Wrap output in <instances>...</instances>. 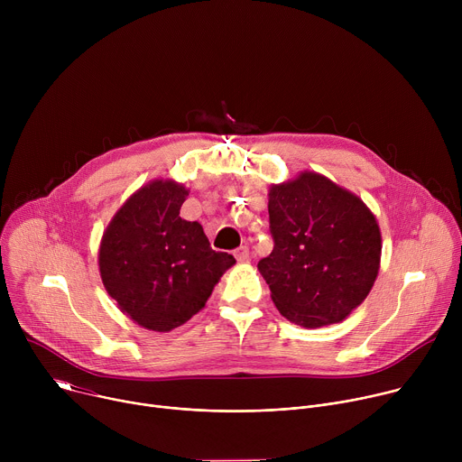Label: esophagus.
I'll return each instance as SVG.
<instances>
[{"instance_id": "34e87169", "label": "esophagus", "mask_w": 462, "mask_h": 462, "mask_svg": "<svg viewBox=\"0 0 462 462\" xmlns=\"http://www.w3.org/2000/svg\"><path fill=\"white\" fill-rule=\"evenodd\" d=\"M248 254H250L248 246H239V248H236V250H234V255H236V259H237L239 263L246 261V259H248Z\"/></svg>"}]
</instances>
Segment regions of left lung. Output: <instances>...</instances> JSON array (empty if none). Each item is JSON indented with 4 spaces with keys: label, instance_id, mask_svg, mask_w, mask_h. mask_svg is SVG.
Returning <instances> with one entry per match:
<instances>
[{
    "label": "left lung",
    "instance_id": "obj_1",
    "mask_svg": "<svg viewBox=\"0 0 462 462\" xmlns=\"http://www.w3.org/2000/svg\"><path fill=\"white\" fill-rule=\"evenodd\" d=\"M269 217L274 250L257 271L278 310L305 328L346 319L378 276L382 236L373 212L325 175L301 171L271 186Z\"/></svg>",
    "mask_w": 462,
    "mask_h": 462
}]
</instances>
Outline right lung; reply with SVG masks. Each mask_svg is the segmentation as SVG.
<instances>
[{
    "label": "right lung",
    "mask_w": 462,
    "mask_h": 462,
    "mask_svg": "<svg viewBox=\"0 0 462 462\" xmlns=\"http://www.w3.org/2000/svg\"><path fill=\"white\" fill-rule=\"evenodd\" d=\"M186 195L171 179L150 180L116 210L98 248L107 294L137 325L157 333L199 312L236 263L210 246L199 223L179 216Z\"/></svg>",
    "instance_id": "obj_1"
}]
</instances>
